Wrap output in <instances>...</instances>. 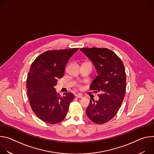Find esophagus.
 <instances>
[{"label": "esophagus", "mask_w": 154, "mask_h": 154, "mask_svg": "<svg viewBox=\"0 0 154 154\" xmlns=\"http://www.w3.org/2000/svg\"><path fill=\"white\" fill-rule=\"evenodd\" d=\"M75 96L76 97H78V98H82L83 97V95L82 94H76Z\"/></svg>", "instance_id": "34e87169"}]
</instances>
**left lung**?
<instances>
[{"label": "left lung", "mask_w": 154, "mask_h": 154, "mask_svg": "<svg viewBox=\"0 0 154 154\" xmlns=\"http://www.w3.org/2000/svg\"><path fill=\"white\" fill-rule=\"evenodd\" d=\"M80 50L93 63L97 75L90 90L99 91V100H90L86 113L94 123L111 120L121 106L126 88L124 66L113 51L106 48H82Z\"/></svg>", "instance_id": "left-lung-1"}]
</instances>
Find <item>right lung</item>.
I'll return each mask as SVG.
<instances>
[{
  "label": "right lung",
  "mask_w": 154,
  "mask_h": 154,
  "mask_svg": "<svg viewBox=\"0 0 154 154\" xmlns=\"http://www.w3.org/2000/svg\"><path fill=\"white\" fill-rule=\"evenodd\" d=\"M78 48L44 52L32 63L27 79V96L33 112L42 121L55 124L63 121L74 99L71 93L61 96L54 86L63 77L70 57Z\"/></svg>",
  "instance_id": "obj_1"
}]
</instances>
